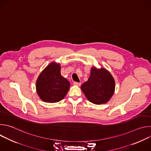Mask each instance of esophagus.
Returning <instances> with one entry per match:
<instances>
[{
	"mask_svg": "<svg viewBox=\"0 0 151 151\" xmlns=\"http://www.w3.org/2000/svg\"><path fill=\"white\" fill-rule=\"evenodd\" d=\"M73 85H77V86H80L81 85V82H73Z\"/></svg>",
	"mask_w": 151,
	"mask_h": 151,
	"instance_id": "esophagus-1",
	"label": "esophagus"
}]
</instances>
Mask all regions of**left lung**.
<instances>
[{
	"instance_id": "left-lung-1",
	"label": "left lung",
	"mask_w": 151,
	"mask_h": 151,
	"mask_svg": "<svg viewBox=\"0 0 151 151\" xmlns=\"http://www.w3.org/2000/svg\"><path fill=\"white\" fill-rule=\"evenodd\" d=\"M115 81L112 75L104 68H92L90 78L81 86L85 97L96 104L106 103L115 91Z\"/></svg>"
}]
</instances>
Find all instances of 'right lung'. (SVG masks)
Segmentation results:
<instances>
[{
    "label": "right lung",
    "instance_id": "obj_1",
    "mask_svg": "<svg viewBox=\"0 0 151 151\" xmlns=\"http://www.w3.org/2000/svg\"><path fill=\"white\" fill-rule=\"evenodd\" d=\"M60 69V64L52 62L39 76L36 81V91L44 101L58 102L67 94L70 82L61 76Z\"/></svg>",
    "mask_w": 151,
    "mask_h": 151
}]
</instances>
